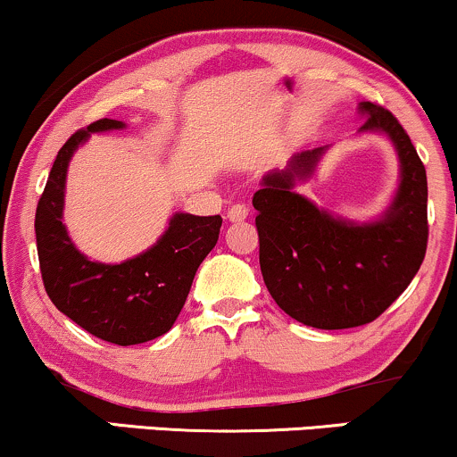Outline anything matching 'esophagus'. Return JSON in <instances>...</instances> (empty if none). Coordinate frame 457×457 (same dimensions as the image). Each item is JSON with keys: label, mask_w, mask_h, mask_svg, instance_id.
Here are the masks:
<instances>
[{"label": "esophagus", "mask_w": 457, "mask_h": 457, "mask_svg": "<svg viewBox=\"0 0 457 457\" xmlns=\"http://www.w3.org/2000/svg\"><path fill=\"white\" fill-rule=\"evenodd\" d=\"M246 217H249V206H246V204H243V202L234 204V206L228 211L229 221H245Z\"/></svg>", "instance_id": "obj_1"}]
</instances>
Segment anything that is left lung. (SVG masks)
<instances>
[{
	"instance_id": "8db88e82",
	"label": "left lung",
	"mask_w": 457,
	"mask_h": 457,
	"mask_svg": "<svg viewBox=\"0 0 457 457\" xmlns=\"http://www.w3.org/2000/svg\"><path fill=\"white\" fill-rule=\"evenodd\" d=\"M361 112V130H385L402 162L400 191L382 221H337L292 191L295 178L312 174L322 148L303 152L290 170L266 176L253 195L266 287L287 316L313 328L374 322L411 286L426 258V167L389 109L363 103Z\"/></svg>"
}]
</instances>
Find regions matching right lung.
<instances>
[{
  "label": "right lung",
  "instance_id": "1",
  "mask_svg": "<svg viewBox=\"0 0 457 457\" xmlns=\"http://www.w3.org/2000/svg\"><path fill=\"white\" fill-rule=\"evenodd\" d=\"M122 127L118 120L103 118L71 135L51 167L34 228L40 275L51 303L94 337L133 345L174 327L199 264L217 245L223 219L180 212L159 243L137 258L113 266L83 258L62 225L68 161L94 130Z\"/></svg>",
  "mask_w": 457,
  "mask_h": 457
}]
</instances>
